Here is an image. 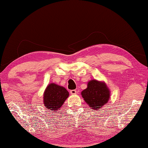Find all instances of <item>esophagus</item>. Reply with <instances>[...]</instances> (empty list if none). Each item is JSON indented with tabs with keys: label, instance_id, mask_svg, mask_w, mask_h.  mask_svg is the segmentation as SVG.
I'll list each match as a JSON object with an SVG mask.
<instances>
[{
	"label": "esophagus",
	"instance_id": "esophagus-1",
	"mask_svg": "<svg viewBox=\"0 0 148 148\" xmlns=\"http://www.w3.org/2000/svg\"><path fill=\"white\" fill-rule=\"evenodd\" d=\"M70 93L71 94H72V95H76L77 93V91L76 90H71L70 91Z\"/></svg>",
	"mask_w": 148,
	"mask_h": 148
}]
</instances>
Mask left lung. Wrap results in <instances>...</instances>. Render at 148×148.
I'll use <instances>...</instances> for the list:
<instances>
[{
    "label": "left lung",
    "mask_w": 148,
    "mask_h": 148,
    "mask_svg": "<svg viewBox=\"0 0 148 148\" xmlns=\"http://www.w3.org/2000/svg\"><path fill=\"white\" fill-rule=\"evenodd\" d=\"M81 95L90 108L97 111L108 103L110 91L104 82L93 79L89 81Z\"/></svg>",
    "instance_id": "1"
}]
</instances>
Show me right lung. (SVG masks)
<instances>
[{"instance_id":"right-lung-1","label":"right lung","mask_w":148,"mask_h":148,"mask_svg":"<svg viewBox=\"0 0 148 148\" xmlns=\"http://www.w3.org/2000/svg\"><path fill=\"white\" fill-rule=\"evenodd\" d=\"M69 93L64 87L51 83L47 86L43 97V103L45 108L51 111L60 109Z\"/></svg>"}]
</instances>
